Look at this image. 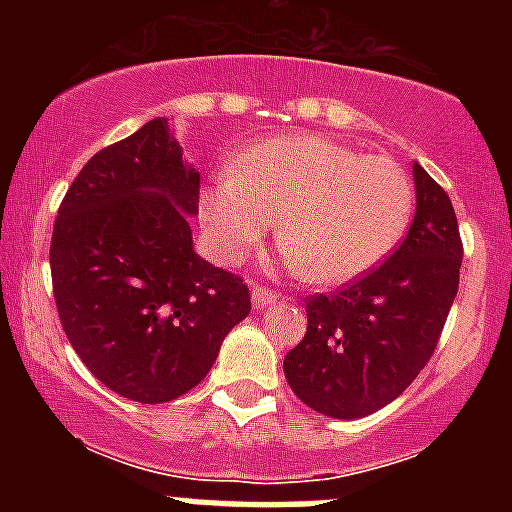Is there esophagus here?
<instances>
[{
    "mask_svg": "<svg viewBox=\"0 0 512 512\" xmlns=\"http://www.w3.org/2000/svg\"><path fill=\"white\" fill-rule=\"evenodd\" d=\"M251 300H253V307H256V310H261V307H269L271 302L277 300V292L269 287H264V284H253Z\"/></svg>",
    "mask_w": 512,
    "mask_h": 512,
    "instance_id": "1",
    "label": "esophagus"
}]
</instances>
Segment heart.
<instances>
[{
    "label": "heart",
    "instance_id": "b5f03b06",
    "mask_svg": "<svg viewBox=\"0 0 512 512\" xmlns=\"http://www.w3.org/2000/svg\"><path fill=\"white\" fill-rule=\"evenodd\" d=\"M277 215L287 266L341 284L397 246L413 184L387 156H359L325 135H284L243 153L238 171L215 174L200 194L207 241L223 261L256 246Z\"/></svg>",
    "mask_w": 512,
    "mask_h": 512
}]
</instances>
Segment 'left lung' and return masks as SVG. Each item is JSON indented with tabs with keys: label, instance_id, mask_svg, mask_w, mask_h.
<instances>
[{
	"label": "left lung",
	"instance_id": "obj_1",
	"mask_svg": "<svg viewBox=\"0 0 512 512\" xmlns=\"http://www.w3.org/2000/svg\"><path fill=\"white\" fill-rule=\"evenodd\" d=\"M415 217L400 246L330 295L305 300V338L284 377L307 408L354 420L390 405L423 372L459 289V223L449 194L420 164Z\"/></svg>",
	"mask_w": 512,
	"mask_h": 512
}]
</instances>
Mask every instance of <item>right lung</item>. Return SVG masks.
Listing matches in <instances>:
<instances>
[{
    "label": "right lung",
    "instance_id": "obj_1",
    "mask_svg": "<svg viewBox=\"0 0 512 512\" xmlns=\"http://www.w3.org/2000/svg\"><path fill=\"white\" fill-rule=\"evenodd\" d=\"M200 171L166 117L89 158L58 207L51 277L63 333L89 372L143 405L182 397L251 312L238 274L192 248Z\"/></svg>",
    "mask_w": 512,
    "mask_h": 512
}]
</instances>
